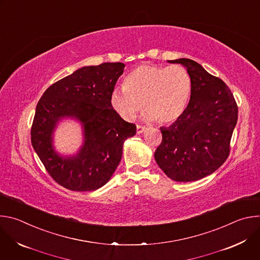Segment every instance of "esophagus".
<instances>
[{
	"label": "esophagus",
	"instance_id": "obj_1",
	"mask_svg": "<svg viewBox=\"0 0 260 260\" xmlns=\"http://www.w3.org/2000/svg\"><path fill=\"white\" fill-rule=\"evenodd\" d=\"M146 131V127L145 126H142V125H137V134L140 135L142 133H144Z\"/></svg>",
	"mask_w": 260,
	"mask_h": 260
}]
</instances>
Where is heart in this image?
I'll return each mask as SVG.
<instances>
[{
  "mask_svg": "<svg viewBox=\"0 0 260 260\" xmlns=\"http://www.w3.org/2000/svg\"><path fill=\"white\" fill-rule=\"evenodd\" d=\"M191 89L190 75L182 66L141 64L128 73L123 88L112 91L110 102L115 112L126 121L136 117L143 104L145 119L170 123L185 112Z\"/></svg>",
  "mask_w": 260,
  "mask_h": 260,
  "instance_id": "obj_1",
  "label": "heart"
}]
</instances>
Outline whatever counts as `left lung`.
I'll return each mask as SVG.
<instances>
[{"label":"left lung","instance_id":"obj_1","mask_svg":"<svg viewBox=\"0 0 260 260\" xmlns=\"http://www.w3.org/2000/svg\"><path fill=\"white\" fill-rule=\"evenodd\" d=\"M181 63L191 78L186 110L171 126L160 127L162 141L155 150L158 167L172 180L191 182L214 173L226 160L238 121V106L229 86L189 58Z\"/></svg>","mask_w":260,"mask_h":260}]
</instances>
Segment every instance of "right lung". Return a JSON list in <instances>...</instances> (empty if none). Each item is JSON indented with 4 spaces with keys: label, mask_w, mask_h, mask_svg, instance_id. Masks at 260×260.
Segmentation results:
<instances>
[{
    "label": "right lung",
    "mask_w": 260,
    "mask_h": 260,
    "mask_svg": "<svg viewBox=\"0 0 260 260\" xmlns=\"http://www.w3.org/2000/svg\"><path fill=\"white\" fill-rule=\"evenodd\" d=\"M125 64L105 62L82 67L46 89L37 104L30 131L34 150L50 176L74 191H94L118 167L126 139L136 125L124 121L110 98ZM63 120L82 126L83 144L74 155H61L54 146V132Z\"/></svg>",
    "instance_id": "obj_1"
}]
</instances>
